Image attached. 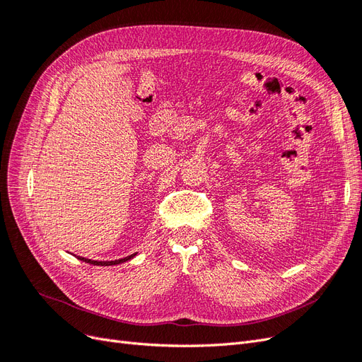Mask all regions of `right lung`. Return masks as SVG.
I'll return each instance as SVG.
<instances>
[{"mask_svg": "<svg viewBox=\"0 0 362 362\" xmlns=\"http://www.w3.org/2000/svg\"><path fill=\"white\" fill-rule=\"evenodd\" d=\"M136 254L129 255V257H125L122 259H115V261H92V259H87V258H83V257H78L81 261L84 262H89V264H93V266H113V264H119V262H124L127 259H131Z\"/></svg>", "mask_w": 362, "mask_h": 362, "instance_id": "1", "label": "right lung"}]
</instances>
